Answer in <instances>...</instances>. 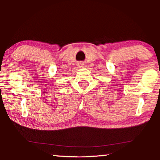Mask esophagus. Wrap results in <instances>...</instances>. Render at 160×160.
<instances>
[{
  "label": "esophagus",
  "mask_w": 160,
  "mask_h": 160,
  "mask_svg": "<svg viewBox=\"0 0 160 160\" xmlns=\"http://www.w3.org/2000/svg\"><path fill=\"white\" fill-rule=\"evenodd\" d=\"M78 66L79 68H83L85 67V63H84L83 62H79V63H78Z\"/></svg>",
  "instance_id": "1"
}]
</instances>
